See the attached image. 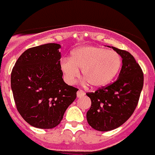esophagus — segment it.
Segmentation results:
<instances>
[{
    "instance_id": "esophagus-1",
    "label": "esophagus",
    "mask_w": 155,
    "mask_h": 155,
    "mask_svg": "<svg viewBox=\"0 0 155 155\" xmlns=\"http://www.w3.org/2000/svg\"><path fill=\"white\" fill-rule=\"evenodd\" d=\"M84 95H85V92L82 90H79L77 92V96H78V97H81L82 96H84Z\"/></svg>"
}]
</instances>
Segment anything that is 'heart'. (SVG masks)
<instances>
[{"mask_svg":"<svg viewBox=\"0 0 155 155\" xmlns=\"http://www.w3.org/2000/svg\"><path fill=\"white\" fill-rule=\"evenodd\" d=\"M122 66V59L114 51L95 46L74 49L71 58H64L61 68L68 83L73 84L81 70L82 78L93 88H100L114 78Z\"/></svg>","mask_w":155,"mask_h":155,"instance_id":"b5f03b06","label":"heart"}]
</instances>
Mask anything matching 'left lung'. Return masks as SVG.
<instances>
[{"label": "left lung", "mask_w": 155, "mask_h": 155, "mask_svg": "<svg viewBox=\"0 0 155 155\" xmlns=\"http://www.w3.org/2000/svg\"><path fill=\"white\" fill-rule=\"evenodd\" d=\"M112 49L122 58L118 78L110 85L86 94L91 100L87 122L98 131L112 130L127 122L138 105L143 87V73L134 58L126 50Z\"/></svg>", "instance_id": "left-lung-1"}]
</instances>
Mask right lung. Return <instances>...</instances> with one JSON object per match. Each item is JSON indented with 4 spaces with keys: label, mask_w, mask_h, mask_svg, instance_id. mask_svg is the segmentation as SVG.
Returning <instances> with one entry per match:
<instances>
[{
    "label": "right lung",
    "mask_w": 155,
    "mask_h": 155,
    "mask_svg": "<svg viewBox=\"0 0 155 155\" xmlns=\"http://www.w3.org/2000/svg\"><path fill=\"white\" fill-rule=\"evenodd\" d=\"M61 45L33 47L19 57L11 73V88L19 114L32 127L52 129L62 120L78 89L65 83Z\"/></svg>",
    "instance_id": "add662e5"
}]
</instances>
